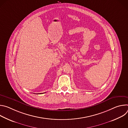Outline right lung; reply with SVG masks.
Wrapping results in <instances>:
<instances>
[{
    "mask_svg": "<svg viewBox=\"0 0 128 128\" xmlns=\"http://www.w3.org/2000/svg\"><path fill=\"white\" fill-rule=\"evenodd\" d=\"M41 94H42V93H41Z\"/></svg>",
    "mask_w": 128,
    "mask_h": 128,
    "instance_id": "1",
    "label": "right lung"
}]
</instances>
